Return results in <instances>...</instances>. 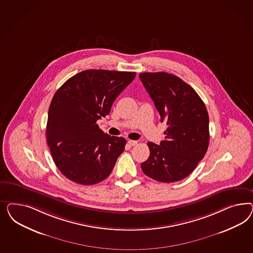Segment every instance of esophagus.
I'll return each mask as SVG.
<instances>
[{"label":"esophagus","mask_w":253,"mask_h":253,"mask_svg":"<svg viewBox=\"0 0 253 253\" xmlns=\"http://www.w3.org/2000/svg\"><path fill=\"white\" fill-rule=\"evenodd\" d=\"M128 144H129V146H134L137 145V141H133V140H129L128 141Z\"/></svg>","instance_id":"obj_1"}]
</instances>
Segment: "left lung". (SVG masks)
<instances>
[{"mask_svg": "<svg viewBox=\"0 0 253 253\" xmlns=\"http://www.w3.org/2000/svg\"><path fill=\"white\" fill-rule=\"evenodd\" d=\"M161 116L167 123L165 140L148 142L150 155L141 163L144 173L156 181L173 183L188 176L207 152L210 131L204 102L190 85L166 72L139 74Z\"/></svg>", "mask_w": 253, "mask_h": 253, "instance_id": "8db88e82", "label": "left lung"}]
</instances>
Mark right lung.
Returning <instances> with one entry per match:
<instances>
[{
	"label": "right lung",
	"instance_id": "add662e5",
	"mask_svg": "<svg viewBox=\"0 0 253 253\" xmlns=\"http://www.w3.org/2000/svg\"><path fill=\"white\" fill-rule=\"evenodd\" d=\"M135 72L84 70L55 92L46 125L47 145L62 173L77 184L90 185L112 171L126 140L110 136L96 122L109 114L116 98Z\"/></svg>",
	"mask_w": 253,
	"mask_h": 253
}]
</instances>
